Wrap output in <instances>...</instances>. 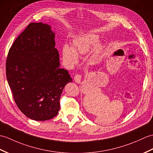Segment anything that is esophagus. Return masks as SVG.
Listing matches in <instances>:
<instances>
[{
    "mask_svg": "<svg viewBox=\"0 0 153 153\" xmlns=\"http://www.w3.org/2000/svg\"><path fill=\"white\" fill-rule=\"evenodd\" d=\"M81 77H82V76H81V75H80V74H76L75 77H74V80H75V81L77 83H81Z\"/></svg>",
    "mask_w": 153,
    "mask_h": 153,
    "instance_id": "esophagus-1",
    "label": "esophagus"
}]
</instances>
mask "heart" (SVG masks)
<instances>
[{
    "mask_svg": "<svg viewBox=\"0 0 153 153\" xmlns=\"http://www.w3.org/2000/svg\"><path fill=\"white\" fill-rule=\"evenodd\" d=\"M99 42V36L94 34H86L76 37L73 40V47L65 45L62 48V56L65 61L68 65H74L78 62L77 55H84ZM103 47L98 45L96 52H100Z\"/></svg>",
    "mask_w": 153,
    "mask_h": 153,
    "instance_id": "obj_1",
    "label": "heart"
}]
</instances>
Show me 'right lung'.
Instances as JSON below:
<instances>
[{"label":"right lung","instance_id":"add662e5","mask_svg":"<svg viewBox=\"0 0 153 153\" xmlns=\"http://www.w3.org/2000/svg\"><path fill=\"white\" fill-rule=\"evenodd\" d=\"M51 26L31 23L16 38L6 59V73L17 107L34 120H49L58 114L65 85L72 79L60 68Z\"/></svg>","mask_w":153,"mask_h":153}]
</instances>
